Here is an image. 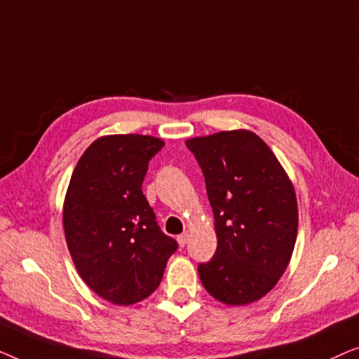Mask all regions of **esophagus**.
<instances>
[{
	"instance_id": "34e87169",
	"label": "esophagus",
	"mask_w": 359,
	"mask_h": 359,
	"mask_svg": "<svg viewBox=\"0 0 359 359\" xmlns=\"http://www.w3.org/2000/svg\"><path fill=\"white\" fill-rule=\"evenodd\" d=\"M176 240H178L180 247L183 248L184 245H186V242H188V233H181V235H178V238H176Z\"/></svg>"
}]
</instances>
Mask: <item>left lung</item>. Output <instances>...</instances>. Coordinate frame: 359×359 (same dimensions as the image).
Masks as SVG:
<instances>
[{"label":"left lung","mask_w":359,"mask_h":359,"mask_svg":"<svg viewBox=\"0 0 359 359\" xmlns=\"http://www.w3.org/2000/svg\"><path fill=\"white\" fill-rule=\"evenodd\" d=\"M203 170L217 250L198 273L229 306L262 299L286 271L297 237V199L271 149L248 130L186 142Z\"/></svg>","instance_id":"obj_1"}]
</instances>
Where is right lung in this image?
<instances>
[{"mask_svg":"<svg viewBox=\"0 0 359 359\" xmlns=\"http://www.w3.org/2000/svg\"><path fill=\"white\" fill-rule=\"evenodd\" d=\"M165 144L150 135H107L73 170L63 229L83 281L117 306L149 297L178 250L142 193L149 161Z\"/></svg>","mask_w":359,"mask_h":359,"instance_id":"right-lung-1","label":"right lung"}]
</instances>
